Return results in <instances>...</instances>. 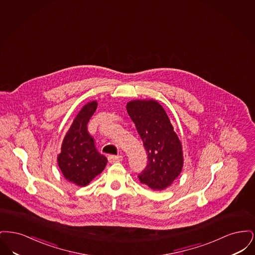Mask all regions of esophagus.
Segmentation results:
<instances>
[{
  "mask_svg": "<svg viewBox=\"0 0 255 255\" xmlns=\"http://www.w3.org/2000/svg\"><path fill=\"white\" fill-rule=\"evenodd\" d=\"M108 160L110 163H114V162H118V161H122V156H115V155H110L108 157Z\"/></svg>",
  "mask_w": 255,
  "mask_h": 255,
  "instance_id": "34e87169",
  "label": "esophagus"
}]
</instances>
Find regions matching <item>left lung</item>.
Masks as SVG:
<instances>
[{
	"label": "left lung",
	"mask_w": 255,
	"mask_h": 255,
	"mask_svg": "<svg viewBox=\"0 0 255 255\" xmlns=\"http://www.w3.org/2000/svg\"><path fill=\"white\" fill-rule=\"evenodd\" d=\"M126 108L147 153L148 162L138 179L154 190H162L182 172L181 141L168 116L157 101L133 100Z\"/></svg>",
	"instance_id": "obj_1"
}]
</instances>
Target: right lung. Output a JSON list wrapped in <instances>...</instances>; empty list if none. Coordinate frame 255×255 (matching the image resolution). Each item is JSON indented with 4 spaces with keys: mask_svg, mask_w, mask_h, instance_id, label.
Wrapping results in <instances>:
<instances>
[{
    "mask_svg": "<svg viewBox=\"0 0 255 255\" xmlns=\"http://www.w3.org/2000/svg\"><path fill=\"white\" fill-rule=\"evenodd\" d=\"M97 108V101H93L78 113L63 139L57 158L64 177L79 186L89 184L103 171L108 161L97 151L95 140L87 128Z\"/></svg>",
    "mask_w": 255,
    "mask_h": 255,
    "instance_id": "right-lung-1",
    "label": "right lung"
}]
</instances>
